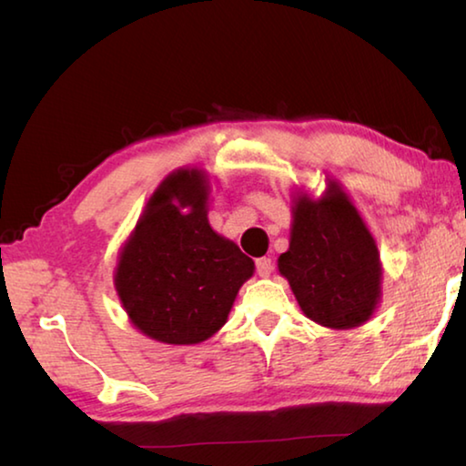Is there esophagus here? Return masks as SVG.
<instances>
[{
    "label": "esophagus",
    "instance_id": "esophagus-1",
    "mask_svg": "<svg viewBox=\"0 0 466 466\" xmlns=\"http://www.w3.org/2000/svg\"><path fill=\"white\" fill-rule=\"evenodd\" d=\"M255 267H257V273L261 275V278H267V275H271V271H273V261L269 257H261L255 261Z\"/></svg>",
    "mask_w": 466,
    "mask_h": 466
}]
</instances>
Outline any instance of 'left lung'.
I'll return each instance as SVG.
<instances>
[{"instance_id":"obj_1","label":"left lung","mask_w":466,"mask_h":466,"mask_svg":"<svg viewBox=\"0 0 466 466\" xmlns=\"http://www.w3.org/2000/svg\"><path fill=\"white\" fill-rule=\"evenodd\" d=\"M279 271L306 317L330 329L366 322L380 298V261L372 234L339 188L320 201L298 199Z\"/></svg>"}]
</instances>
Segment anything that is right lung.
Wrapping results in <instances>:
<instances>
[{
  "label": "right lung",
  "instance_id": "add662e5",
  "mask_svg": "<svg viewBox=\"0 0 466 466\" xmlns=\"http://www.w3.org/2000/svg\"><path fill=\"white\" fill-rule=\"evenodd\" d=\"M197 170L168 177L123 248L115 286L141 333L170 345L205 341L224 325L255 263L205 218ZM180 207H191L188 215Z\"/></svg>",
  "mask_w": 466,
  "mask_h": 466
}]
</instances>
